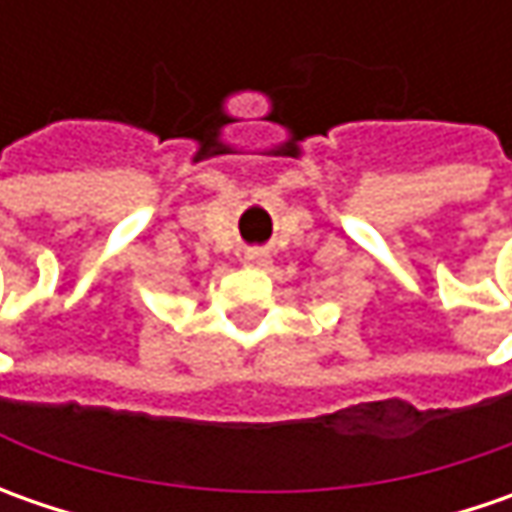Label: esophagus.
Returning <instances> with one entry per match:
<instances>
[{
	"instance_id": "1",
	"label": "esophagus",
	"mask_w": 512,
	"mask_h": 512,
	"mask_svg": "<svg viewBox=\"0 0 512 512\" xmlns=\"http://www.w3.org/2000/svg\"><path fill=\"white\" fill-rule=\"evenodd\" d=\"M245 265L256 267V270H267V267H270V256H267L265 250L253 247V250H247L245 253Z\"/></svg>"
}]
</instances>
